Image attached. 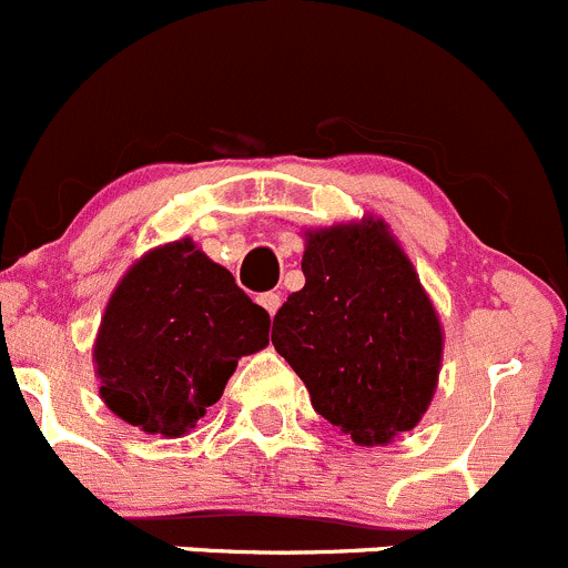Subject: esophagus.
I'll return each instance as SVG.
<instances>
[{
  "mask_svg": "<svg viewBox=\"0 0 568 568\" xmlns=\"http://www.w3.org/2000/svg\"><path fill=\"white\" fill-rule=\"evenodd\" d=\"M256 303L273 317V314L278 312V306H282V295H278V292H262V295L256 297Z\"/></svg>",
  "mask_w": 568,
  "mask_h": 568,
  "instance_id": "1",
  "label": "esophagus"
}]
</instances>
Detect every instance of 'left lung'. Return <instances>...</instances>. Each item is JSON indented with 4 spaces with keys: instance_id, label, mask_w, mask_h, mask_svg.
<instances>
[{
    "instance_id": "1",
    "label": "left lung",
    "mask_w": 568,
    "mask_h": 568,
    "mask_svg": "<svg viewBox=\"0 0 568 568\" xmlns=\"http://www.w3.org/2000/svg\"><path fill=\"white\" fill-rule=\"evenodd\" d=\"M303 290L273 317V345L320 417L356 445H386L428 412L442 323L384 221L306 232Z\"/></svg>"
}]
</instances>
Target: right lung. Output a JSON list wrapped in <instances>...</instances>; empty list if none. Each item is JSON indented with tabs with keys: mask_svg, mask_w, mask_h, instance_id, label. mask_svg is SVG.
Wrapping results in <instances>:
<instances>
[{
	"mask_svg": "<svg viewBox=\"0 0 568 568\" xmlns=\"http://www.w3.org/2000/svg\"><path fill=\"white\" fill-rule=\"evenodd\" d=\"M271 314L193 240L140 256L110 295L93 347L101 400L168 439L221 400L237 362L267 345Z\"/></svg>",
	"mask_w": 568,
	"mask_h": 568,
	"instance_id": "obj_1",
	"label": "right lung"
}]
</instances>
